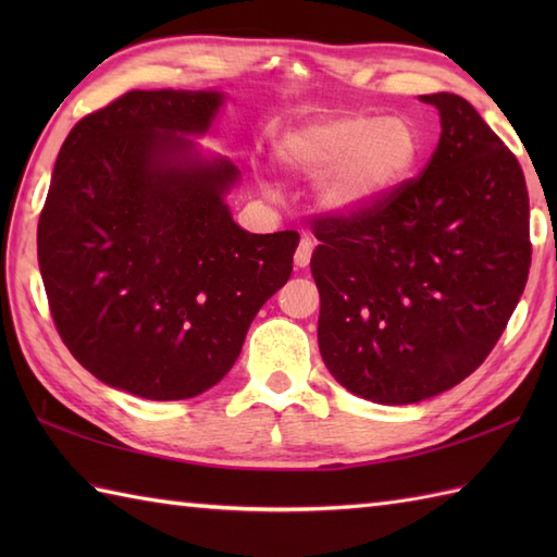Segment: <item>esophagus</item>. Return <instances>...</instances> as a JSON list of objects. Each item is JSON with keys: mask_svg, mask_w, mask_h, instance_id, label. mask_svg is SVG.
Returning a JSON list of instances; mask_svg holds the SVG:
<instances>
[{"mask_svg": "<svg viewBox=\"0 0 557 557\" xmlns=\"http://www.w3.org/2000/svg\"><path fill=\"white\" fill-rule=\"evenodd\" d=\"M311 253H313V239L309 236H304L297 246V253H294V265L297 268H306L311 263Z\"/></svg>", "mask_w": 557, "mask_h": 557, "instance_id": "obj_1", "label": "esophagus"}]
</instances>
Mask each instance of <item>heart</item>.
Listing matches in <instances>:
<instances>
[{
  "instance_id": "1",
  "label": "heart",
  "mask_w": 557,
  "mask_h": 557,
  "mask_svg": "<svg viewBox=\"0 0 557 557\" xmlns=\"http://www.w3.org/2000/svg\"><path fill=\"white\" fill-rule=\"evenodd\" d=\"M277 156L287 170L321 180L318 198L330 212L351 215L381 206L411 182L423 134L409 116H330L287 134Z\"/></svg>"
}]
</instances>
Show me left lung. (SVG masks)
Here are the masks:
<instances>
[{"label":"left lung","instance_id":"8db88e82","mask_svg":"<svg viewBox=\"0 0 557 557\" xmlns=\"http://www.w3.org/2000/svg\"><path fill=\"white\" fill-rule=\"evenodd\" d=\"M425 170L381 206L313 220L318 347L335 381L377 405L445 393L488 357L529 265L524 172L455 92Z\"/></svg>","mask_w":557,"mask_h":557}]
</instances>
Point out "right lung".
I'll use <instances>...</instances> for the list:
<instances>
[{"instance_id":"right-lung-1","label":"right lung","mask_w":557,"mask_h":557,"mask_svg":"<svg viewBox=\"0 0 557 557\" xmlns=\"http://www.w3.org/2000/svg\"><path fill=\"white\" fill-rule=\"evenodd\" d=\"M220 90H128L71 128L38 222L57 333L104 385L188 399L230 373L256 318L292 275L297 232L251 234L206 158Z\"/></svg>"}]
</instances>
